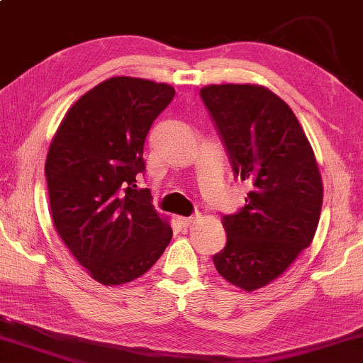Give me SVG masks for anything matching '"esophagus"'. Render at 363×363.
<instances>
[{"label":"esophagus","instance_id":"obj_1","mask_svg":"<svg viewBox=\"0 0 363 363\" xmlns=\"http://www.w3.org/2000/svg\"><path fill=\"white\" fill-rule=\"evenodd\" d=\"M199 218H200V215L196 213V215H192V216H186V218H177V220H179V223H181L182 226H186V228H189V226L196 223V221H197Z\"/></svg>","mask_w":363,"mask_h":363}]
</instances>
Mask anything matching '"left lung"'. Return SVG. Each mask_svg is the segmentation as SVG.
Returning <instances> with one entry per match:
<instances>
[{"mask_svg":"<svg viewBox=\"0 0 363 363\" xmlns=\"http://www.w3.org/2000/svg\"><path fill=\"white\" fill-rule=\"evenodd\" d=\"M235 177L251 184L246 205L223 215L218 274L246 291L280 277L311 245L323 205L315 153L298 118L277 94L254 84L200 89Z\"/></svg>","mask_w":363,"mask_h":363,"instance_id":"left-lung-1","label":"left lung"}]
</instances>
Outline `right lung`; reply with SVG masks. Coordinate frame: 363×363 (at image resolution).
Masks as SVG:
<instances>
[{"label":"right lung","instance_id":"1","mask_svg":"<svg viewBox=\"0 0 363 363\" xmlns=\"http://www.w3.org/2000/svg\"><path fill=\"white\" fill-rule=\"evenodd\" d=\"M174 94L172 86L148 79L102 81L69 107L48 148L53 225L104 285L138 279L171 241V226L135 177L145 174V140Z\"/></svg>","mask_w":363,"mask_h":363}]
</instances>
